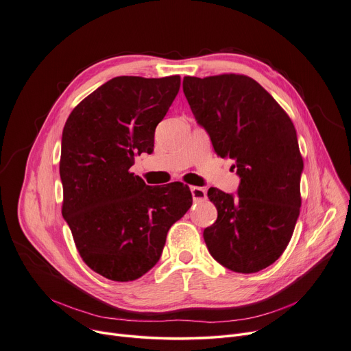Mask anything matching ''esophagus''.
Returning a JSON list of instances; mask_svg holds the SVG:
<instances>
[{
    "label": "esophagus",
    "instance_id": "esophagus-1",
    "mask_svg": "<svg viewBox=\"0 0 351 351\" xmlns=\"http://www.w3.org/2000/svg\"><path fill=\"white\" fill-rule=\"evenodd\" d=\"M190 192H192L193 200L200 202V200H206L207 199V190L203 187H197V186H192L190 187Z\"/></svg>",
    "mask_w": 351,
    "mask_h": 351
}]
</instances>
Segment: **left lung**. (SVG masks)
Returning a JSON list of instances; mask_svg holds the SVG:
<instances>
[{
    "label": "left lung",
    "mask_w": 351,
    "mask_h": 351,
    "mask_svg": "<svg viewBox=\"0 0 351 351\" xmlns=\"http://www.w3.org/2000/svg\"><path fill=\"white\" fill-rule=\"evenodd\" d=\"M184 97L218 156L235 162L238 196L210 187L217 221L203 232L211 256L237 273L273 265L301 207L304 161L295 127L271 95L242 74L184 77Z\"/></svg>",
    "instance_id": "8db88e82"
}]
</instances>
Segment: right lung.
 <instances>
[{"label":"right lung","mask_w":351,"mask_h":351,"mask_svg":"<svg viewBox=\"0 0 351 351\" xmlns=\"http://www.w3.org/2000/svg\"><path fill=\"white\" fill-rule=\"evenodd\" d=\"M179 86V75L112 78L74 108L62 130L61 213L82 261L109 280L151 270L192 206L183 183L147 186L130 172L136 155L152 151Z\"/></svg>","instance_id":"right-lung-1"}]
</instances>
